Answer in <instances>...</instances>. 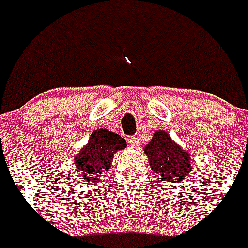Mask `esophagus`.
Listing matches in <instances>:
<instances>
[{"label": "esophagus", "instance_id": "esophagus-1", "mask_svg": "<svg viewBox=\"0 0 248 248\" xmlns=\"http://www.w3.org/2000/svg\"><path fill=\"white\" fill-rule=\"evenodd\" d=\"M128 143L132 148H138L139 147V139L137 138V137H129Z\"/></svg>", "mask_w": 248, "mask_h": 248}]
</instances>
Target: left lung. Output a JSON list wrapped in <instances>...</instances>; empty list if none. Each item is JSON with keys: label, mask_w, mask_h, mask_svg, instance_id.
Returning a JSON list of instances; mask_svg holds the SVG:
<instances>
[{"label": "left lung", "mask_w": 248, "mask_h": 248, "mask_svg": "<svg viewBox=\"0 0 248 248\" xmlns=\"http://www.w3.org/2000/svg\"><path fill=\"white\" fill-rule=\"evenodd\" d=\"M143 149L150 168L162 181L179 183L189 174L192 154L177 144L167 132L156 130Z\"/></svg>", "instance_id": "obj_1"}]
</instances>
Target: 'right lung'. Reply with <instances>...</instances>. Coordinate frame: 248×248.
I'll return each mask as SVG.
<instances>
[{"label": "right lung", "mask_w": 248, "mask_h": 248, "mask_svg": "<svg viewBox=\"0 0 248 248\" xmlns=\"http://www.w3.org/2000/svg\"><path fill=\"white\" fill-rule=\"evenodd\" d=\"M124 138L109 129L94 130L84 145L74 158V170L80 174V181L88 183H98L100 177L111 168V162L118 150L125 149Z\"/></svg>", "instance_id": "1"}]
</instances>
